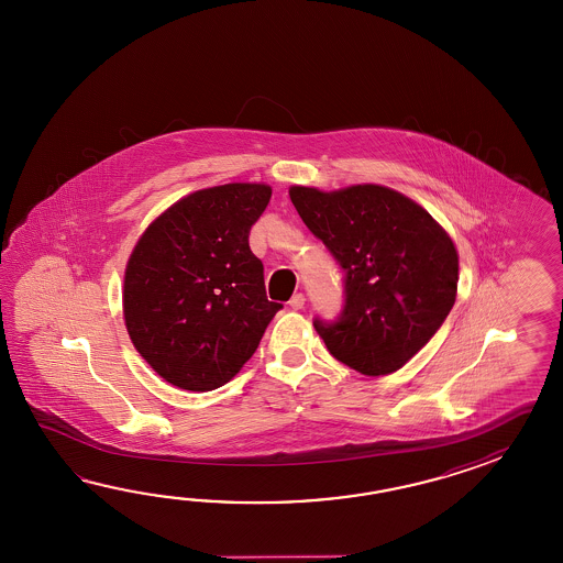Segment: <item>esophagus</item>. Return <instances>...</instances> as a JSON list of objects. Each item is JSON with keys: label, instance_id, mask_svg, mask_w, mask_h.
<instances>
[{"label": "esophagus", "instance_id": "esophagus-1", "mask_svg": "<svg viewBox=\"0 0 563 563\" xmlns=\"http://www.w3.org/2000/svg\"><path fill=\"white\" fill-rule=\"evenodd\" d=\"M303 303H306V296L303 294H296L294 298L289 299V308L291 310H301Z\"/></svg>", "mask_w": 563, "mask_h": 563}]
</instances>
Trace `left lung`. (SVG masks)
Wrapping results in <instances>:
<instances>
[{"instance_id": "left-lung-1", "label": "left lung", "mask_w": 563, "mask_h": 563, "mask_svg": "<svg viewBox=\"0 0 563 563\" xmlns=\"http://www.w3.org/2000/svg\"><path fill=\"white\" fill-rule=\"evenodd\" d=\"M289 197L344 272L340 316L313 318L323 344L366 376L402 368L453 310V241L420 205L380 185L334 192L291 187Z\"/></svg>"}]
</instances>
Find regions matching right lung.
<instances>
[{
	"mask_svg": "<svg viewBox=\"0 0 563 563\" xmlns=\"http://www.w3.org/2000/svg\"><path fill=\"white\" fill-rule=\"evenodd\" d=\"M272 199L267 185L229 183L168 207L132 252L124 322L132 344L173 386L228 384L284 306L265 296L250 231Z\"/></svg>",
	"mask_w": 563,
	"mask_h": 563,
	"instance_id": "obj_1",
	"label": "right lung"
}]
</instances>
